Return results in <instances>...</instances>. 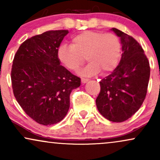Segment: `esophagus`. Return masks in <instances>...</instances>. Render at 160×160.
Wrapping results in <instances>:
<instances>
[{
  "instance_id": "1",
  "label": "esophagus",
  "mask_w": 160,
  "mask_h": 160,
  "mask_svg": "<svg viewBox=\"0 0 160 160\" xmlns=\"http://www.w3.org/2000/svg\"><path fill=\"white\" fill-rule=\"evenodd\" d=\"M89 81V79H86V78H81V82L82 83H86Z\"/></svg>"
}]
</instances>
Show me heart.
<instances>
[{
  "label": "heart",
  "instance_id": "obj_1",
  "mask_svg": "<svg viewBox=\"0 0 160 160\" xmlns=\"http://www.w3.org/2000/svg\"><path fill=\"white\" fill-rule=\"evenodd\" d=\"M122 53L120 39L113 33L85 31L73 36L71 45L62 43L57 49V57L67 69L76 71L86 61L89 64L80 71L92 76L100 71L111 72L118 65Z\"/></svg>",
  "mask_w": 160,
  "mask_h": 160
}]
</instances>
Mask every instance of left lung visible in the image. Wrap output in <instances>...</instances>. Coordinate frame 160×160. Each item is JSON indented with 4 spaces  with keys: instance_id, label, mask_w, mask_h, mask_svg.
I'll list each match as a JSON object with an SVG mask.
<instances>
[{
    "instance_id": "obj_1",
    "label": "left lung",
    "mask_w": 160,
    "mask_h": 160,
    "mask_svg": "<svg viewBox=\"0 0 160 160\" xmlns=\"http://www.w3.org/2000/svg\"><path fill=\"white\" fill-rule=\"evenodd\" d=\"M120 37L122 57L118 66L100 82L95 103L100 113L112 122H121L135 114L148 92L150 68L141 46L132 37L112 28Z\"/></svg>"
}]
</instances>
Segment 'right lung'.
<instances>
[{
	"mask_svg": "<svg viewBox=\"0 0 160 160\" xmlns=\"http://www.w3.org/2000/svg\"><path fill=\"white\" fill-rule=\"evenodd\" d=\"M67 30L49 31L28 38L16 51L11 70L13 95L25 113L44 126L63 120L70 94L80 79L63 66L57 49Z\"/></svg>",
	"mask_w": 160,
	"mask_h": 160,
	"instance_id": "1",
	"label": "right lung"
}]
</instances>
